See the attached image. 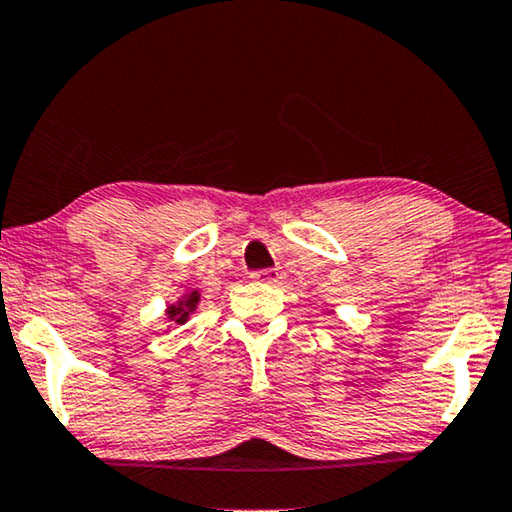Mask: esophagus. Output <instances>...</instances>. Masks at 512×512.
I'll use <instances>...</instances> for the list:
<instances>
[{
  "label": "esophagus",
  "instance_id": "obj_1",
  "mask_svg": "<svg viewBox=\"0 0 512 512\" xmlns=\"http://www.w3.org/2000/svg\"><path fill=\"white\" fill-rule=\"evenodd\" d=\"M251 279L263 281V283H279L283 279L281 267H267V270H258L251 274Z\"/></svg>",
  "mask_w": 512,
  "mask_h": 512
}]
</instances>
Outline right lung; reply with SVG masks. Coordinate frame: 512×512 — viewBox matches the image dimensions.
<instances>
[{
  "mask_svg": "<svg viewBox=\"0 0 512 512\" xmlns=\"http://www.w3.org/2000/svg\"><path fill=\"white\" fill-rule=\"evenodd\" d=\"M199 290H192V293H187L180 297V300L176 304H171L167 309V318L171 322H176V325H185L187 318H190V313L196 311V306H199Z\"/></svg>",
  "mask_w": 512,
  "mask_h": 512,
  "instance_id": "1",
  "label": "right lung"
}]
</instances>
